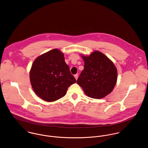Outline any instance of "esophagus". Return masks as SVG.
I'll list each match as a JSON object with an SVG mask.
<instances>
[{
	"label": "esophagus",
	"mask_w": 148,
	"mask_h": 148,
	"mask_svg": "<svg viewBox=\"0 0 148 148\" xmlns=\"http://www.w3.org/2000/svg\"><path fill=\"white\" fill-rule=\"evenodd\" d=\"M74 77H75V79H76V80L78 79V74H75V75H74Z\"/></svg>",
	"instance_id": "esophagus-1"
}]
</instances>
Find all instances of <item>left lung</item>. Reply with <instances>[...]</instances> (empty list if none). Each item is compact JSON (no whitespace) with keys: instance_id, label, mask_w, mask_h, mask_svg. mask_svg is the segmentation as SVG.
<instances>
[{"instance_id":"1","label":"left lung","mask_w":148,"mask_h":148,"mask_svg":"<svg viewBox=\"0 0 148 148\" xmlns=\"http://www.w3.org/2000/svg\"><path fill=\"white\" fill-rule=\"evenodd\" d=\"M84 68L77 83L85 94L100 99L110 93L116 83L118 71L113 61L102 52L95 51L89 56L80 55Z\"/></svg>"}]
</instances>
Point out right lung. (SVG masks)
Segmentation results:
<instances>
[{
    "instance_id": "add662e5",
    "label": "right lung",
    "mask_w": 148,
    "mask_h": 148,
    "mask_svg": "<svg viewBox=\"0 0 148 148\" xmlns=\"http://www.w3.org/2000/svg\"><path fill=\"white\" fill-rule=\"evenodd\" d=\"M30 80L35 94L47 102L64 97L69 87L76 83L65 62L64 54L57 48L34 60L30 70Z\"/></svg>"
}]
</instances>
